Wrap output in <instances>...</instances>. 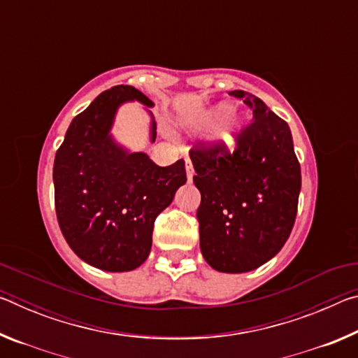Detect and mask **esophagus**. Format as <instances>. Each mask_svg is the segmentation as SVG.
<instances>
[{
  "label": "esophagus",
  "instance_id": "obj_1",
  "mask_svg": "<svg viewBox=\"0 0 358 358\" xmlns=\"http://www.w3.org/2000/svg\"><path fill=\"white\" fill-rule=\"evenodd\" d=\"M185 164H186V175H187V180L192 181V177H194V167H192V162L189 157H185Z\"/></svg>",
  "mask_w": 358,
  "mask_h": 358
}]
</instances>
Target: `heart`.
Instances as JSON below:
<instances>
[{
  "mask_svg": "<svg viewBox=\"0 0 358 358\" xmlns=\"http://www.w3.org/2000/svg\"><path fill=\"white\" fill-rule=\"evenodd\" d=\"M224 112V107H217V108H215L213 112H210L208 115H207V120H215L216 117H220V115ZM234 123L232 121H230L229 118H226L221 123V126H220V129H217V132H216V136L220 137V138H222L224 142H227V143H230L232 142V137H234Z\"/></svg>",
  "mask_w": 358,
  "mask_h": 358,
  "instance_id": "b5f03b06",
  "label": "heart"
}]
</instances>
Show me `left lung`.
<instances>
[{
	"label": "left lung",
	"mask_w": 358,
	"mask_h": 358,
	"mask_svg": "<svg viewBox=\"0 0 358 358\" xmlns=\"http://www.w3.org/2000/svg\"><path fill=\"white\" fill-rule=\"evenodd\" d=\"M254 120L234 132L235 148L202 141L189 150L203 259L224 273L257 268L280 252L294 227L301 187L300 162L286 121L262 99L230 92Z\"/></svg>",
	"instance_id": "left-lung-1"
}]
</instances>
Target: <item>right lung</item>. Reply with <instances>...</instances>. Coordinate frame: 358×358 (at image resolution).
<instances>
[{
    "label": "right lung",
    "instance_id": "right-lung-1",
    "mask_svg": "<svg viewBox=\"0 0 358 358\" xmlns=\"http://www.w3.org/2000/svg\"><path fill=\"white\" fill-rule=\"evenodd\" d=\"M132 99L153 106L131 85L101 93L72 120L53 162L59 229L78 257L106 271H129L147 260L157 215L186 183L183 159L159 167L108 136L118 106Z\"/></svg>",
    "mask_w": 358,
    "mask_h": 358
}]
</instances>
